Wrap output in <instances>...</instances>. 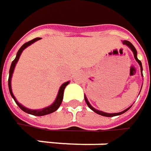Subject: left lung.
<instances>
[{"instance_id": "8db88e82", "label": "left lung", "mask_w": 151, "mask_h": 151, "mask_svg": "<svg viewBox=\"0 0 151 151\" xmlns=\"http://www.w3.org/2000/svg\"><path fill=\"white\" fill-rule=\"evenodd\" d=\"M123 44H124L126 46H128L131 50H132V52H133V54H134V59H135V60L139 63V66H140V70H141V75H142L143 76V74H142V70H143V68H142V64H141V61L139 60H138V58H137V50H135V48H134V46L133 45V44H131L130 42H129V41H127V40H124L123 41ZM141 88H142V86H141ZM141 91V90H140ZM140 92V91H139ZM85 97V101L86 102V104H87V106L90 107L91 109L93 111V112H95L97 114H99V115H101V116H104V117H114V116H118V115H121V114H123V113H124L125 112H127L129 108H130L132 106L130 107H129L128 108H126L125 110H124L123 112H120V113H104V112H102V111H99V110H97L96 108H94V107H92L91 105L90 104V102L88 101V99H87V97L86 96V95H84Z\"/></svg>"}]
</instances>
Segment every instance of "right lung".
Instances as JSON below:
<instances>
[{
  "label": "right lung",
  "instance_id": "obj_1",
  "mask_svg": "<svg viewBox=\"0 0 151 151\" xmlns=\"http://www.w3.org/2000/svg\"><path fill=\"white\" fill-rule=\"evenodd\" d=\"M39 39H41V38H34V39H32V40L27 42V43H25V44H23L20 49H19V50H18L17 53V56H16L15 60L12 62V65H11V67H10V70H9L8 78L9 91H10V94H11L12 97L14 99L15 102L17 104V106L20 107L23 112H25V113H29V114H32V115H34V116H44V115H47V114H50V113H54V112H55V111L60 107L61 102H62L63 96H64V91H65V86L70 83V81H66V82H65V83H63V84L61 85V86L60 87V90H59V92H58V95L56 96L55 101H54L51 105H50L49 107H44V108H42V109H29V108H27V107H24L23 105H22V104L19 103V102L17 101V100L16 99V97H15L14 95H13V93H12V74L14 72L15 66H16L17 61L19 60L20 55H22V51L25 50L27 47H28L29 45H31V44H32L33 43H35L36 41H38Z\"/></svg>",
  "mask_w": 151,
  "mask_h": 151
}]
</instances>
